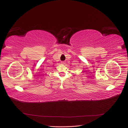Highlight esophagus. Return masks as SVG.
<instances>
[{
    "instance_id": "34e87169",
    "label": "esophagus",
    "mask_w": 128,
    "mask_h": 128,
    "mask_svg": "<svg viewBox=\"0 0 128 128\" xmlns=\"http://www.w3.org/2000/svg\"><path fill=\"white\" fill-rule=\"evenodd\" d=\"M61 63V64H64V63H65V62H64V61H62Z\"/></svg>"
}]
</instances>
